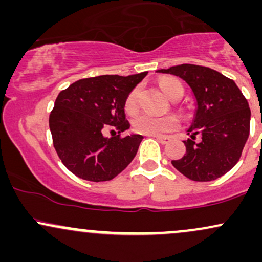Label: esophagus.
Listing matches in <instances>:
<instances>
[{
	"instance_id": "1",
	"label": "esophagus",
	"mask_w": 262,
	"mask_h": 262,
	"mask_svg": "<svg viewBox=\"0 0 262 262\" xmlns=\"http://www.w3.org/2000/svg\"><path fill=\"white\" fill-rule=\"evenodd\" d=\"M152 138H155L156 140L160 141L161 144H166V143H169V140H170V138H169V137H162V135H154V137H152Z\"/></svg>"
}]
</instances>
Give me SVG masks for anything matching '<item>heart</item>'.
<instances>
[{
	"label": "heart",
	"mask_w": 262,
	"mask_h": 262,
	"mask_svg": "<svg viewBox=\"0 0 262 262\" xmlns=\"http://www.w3.org/2000/svg\"><path fill=\"white\" fill-rule=\"evenodd\" d=\"M182 86L179 81L175 79H165L160 82L161 91L171 98L175 93L177 87ZM125 112L129 114H134L138 111V89H135L128 95L125 100ZM180 125L179 119L175 116L166 117H151L148 114H141L138 116L133 121V128L135 132L145 135H164L169 132L175 130Z\"/></svg>",
	"instance_id": "obj_1"
}]
</instances>
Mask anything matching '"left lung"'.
I'll use <instances>...</instances> for the list:
<instances>
[{
    "instance_id": "1",
    "label": "left lung",
    "mask_w": 262,
    "mask_h": 262,
    "mask_svg": "<svg viewBox=\"0 0 262 262\" xmlns=\"http://www.w3.org/2000/svg\"><path fill=\"white\" fill-rule=\"evenodd\" d=\"M156 73L173 75L191 89L196 102L185 140L186 154L171 164L193 181H213L233 169L249 138L251 112L233 80L213 69L182 64ZM200 134L201 139L195 140Z\"/></svg>"
}]
</instances>
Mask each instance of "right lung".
<instances>
[{"label": "right lung", "mask_w": 262, "mask_h": 262, "mask_svg": "<svg viewBox=\"0 0 262 262\" xmlns=\"http://www.w3.org/2000/svg\"><path fill=\"white\" fill-rule=\"evenodd\" d=\"M146 74L89 77L59 93L49 128L60 160L74 175L87 181H110L130 164L143 135L108 138L103 133L121 134L130 127L125 118V100Z\"/></svg>", "instance_id": "obj_1"}]
</instances>
